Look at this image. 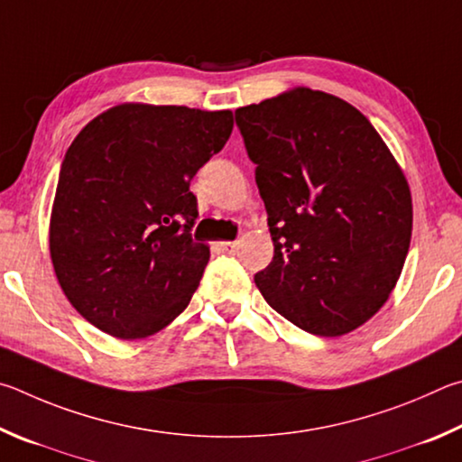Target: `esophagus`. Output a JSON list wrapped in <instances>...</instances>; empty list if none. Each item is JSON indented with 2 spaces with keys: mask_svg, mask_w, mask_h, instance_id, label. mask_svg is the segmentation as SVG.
<instances>
[{
  "mask_svg": "<svg viewBox=\"0 0 462 462\" xmlns=\"http://www.w3.org/2000/svg\"><path fill=\"white\" fill-rule=\"evenodd\" d=\"M217 247H218V249H221V252H223V254H233V252H236V247H237V244H236V241H218V244H217Z\"/></svg>",
  "mask_w": 462,
  "mask_h": 462,
  "instance_id": "34e87169",
  "label": "esophagus"
}]
</instances>
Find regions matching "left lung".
I'll return each instance as SVG.
<instances>
[{
    "instance_id": "obj_1",
    "label": "left lung",
    "mask_w": 462,
    "mask_h": 462,
    "mask_svg": "<svg viewBox=\"0 0 462 462\" xmlns=\"http://www.w3.org/2000/svg\"><path fill=\"white\" fill-rule=\"evenodd\" d=\"M268 210L273 260L255 286L319 337L359 328L387 302L411 239V192L351 103L294 87L236 111Z\"/></svg>"
}]
</instances>
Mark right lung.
<instances>
[{"mask_svg": "<svg viewBox=\"0 0 462 462\" xmlns=\"http://www.w3.org/2000/svg\"><path fill=\"white\" fill-rule=\"evenodd\" d=\"M231 132L229 109L121 103L72 140L48 245L64 296L93 327L134 341L189 306L210 257L190 237L189 186Z\"/></svg>", "mask_w": 462, "mask_h": 462, "instance_id": "right-lung-1", "label": "right lung"}]
</instances>
